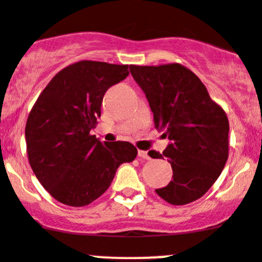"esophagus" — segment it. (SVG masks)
<instances>
[{
  "instance_id": "esophagus-1",
  "label": "esophagus",
  "mask_w": 262,
  "mask_h": 262,
  "mask_svg": "<svg viewBox=\"0 0 262 262\" xmlns=\"http://www.w3.org/2000/svg\"><path fill=\"white\" fill-rule=\"evenodd\" d=\"M138 156H139V158H142V159L150 158V156H148L147 151H143V150H138Z\"/></svg>"
}]
</instances>
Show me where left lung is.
I'll list each match as a JSON object with an SVG mask.
<instances>
[{
    "label": "left lung",
    "instance_id": "left-lung-1",
    "mask_svg": "<svg viewBox=\"0 0 262 262\" xmlns=\"http://www.w3.org/2000/svg\"><path fill=\"white\" fill-rule=\"evenodd\" d=\"M134 81L143 90L154 123L169 143L163 154L172 165L173 180L156 194L182 205L202 198L221 174L229 156V120L212 101L205 85L183 66H130Z\"/></svg>",
    "mask_w": 262,
    "mask_h": 262
}]
</instances>
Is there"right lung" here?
I'll return each mask as SVG.
<instances>
[{
	"instance_id": "obj_1",
	"label": "right lung",
	"mask_w": 262,
	"mask_h": 262,
	"mask_svg": "<svg viewBox=\"0 0 262 262\" xmlns=\"http://www.w3.org/2000/svg\"><path fill=\"white\" fill-rule=\"evenodd\" d=\"M128 75L125 64L81 60L54 76L36 101L26 125L28 160L58 202L90 204L108 189L117 168L136 159L132 143H102L90 134L104 93Z\"/></svg>"
}]
</instances>
